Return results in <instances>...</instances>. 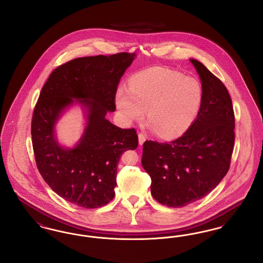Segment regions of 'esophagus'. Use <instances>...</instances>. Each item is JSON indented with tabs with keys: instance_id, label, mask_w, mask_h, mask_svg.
<instances>
[{
	"instance_id": "esophagus-1",
	"label": "esophagus",
	"mask_w": 263,
	"mask_h": 263,
	"mask_svg": "<svg viewBox=\"0 0 263 263\" xmlns=\"http://www.w3.org/2000/svg\"><path fill=\"white\" fill-rule=\"evenodd\" d=\"M138 138H139V144H140V145H143L144 142L146 141L145 135H144L143 133H139V134H138Z\"/></svg>"
}]
</instances>
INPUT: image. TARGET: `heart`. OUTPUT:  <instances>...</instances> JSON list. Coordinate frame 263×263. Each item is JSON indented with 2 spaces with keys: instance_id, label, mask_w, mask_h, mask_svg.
Returning <instances> with one entry per match:
<instances>
[{
  "instance_id": "obj_1",
  "label": "heart",
  "mask_w": 263,
  "mask_h": 263,
  "mask_svg": "<svg viewBox=\"0 0 263 263\" xmlns=\"http://www.w3.org/2000/svg\"><path fill=\"white\" fill-rule=\"evenodd\" d=\"M202 88L197 80L153 67L132 76L129 88L120 87L115 104L127 122L141 120L147 109L150 128L163 139L182 135L200 108Z\"/></svg>"
}]
</instances>
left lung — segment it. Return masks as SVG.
I'll return each instance as SVG.
<instances>
[{
  "label": "left lung",
  "mask_w": 263,
  "mask_h": 263,
  "mask_svg": "<svg viewBox=\"0 0 263 263\" xmlns=\"http://www.w3.org/2000/svg\"><path fill=\"white\" fill-rule=\"evenodd\" d=\"M200 77L202 101L195 121L170 143L146 141L142 165L159 203L183 207L210 193L227 175L235 143V113L225 85L190 59Z\"/></svg>",
  "instance_id": "8db88e82"
}]
</instances>
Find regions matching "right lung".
Listing matches in <instances>:
<instances>
[{
	"instance_id": "1",
	"label": "right lung",
	"mask_w": 263,
	"mask_h": 263,
	"mask_svg": "<svg viewBox=\"0 0 263 263\" xmlns=\"http://www.w3.org/2000/svg\"><path fill=\"white\" fill-rule=\"evenodd\" d=\"M134 58L126 52L77 58L57 67L40 91L31 120L38 171L54 192L77 206L92 209L112 200L120 157L137 148L134 128H119L105 118L115 111L119 81ZM74 98L86 108L88 121L76 148L65 149L53 126Z\"/></svg>"
}]
</instances>
